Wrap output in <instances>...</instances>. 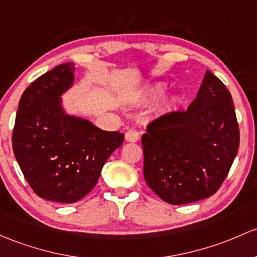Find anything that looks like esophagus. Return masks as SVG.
I'll use <instances>...</instances> for the list:
<instances>
[{
	"label": "esophagus",
	"instance_id": "34e87169",
	"mask_svg": "<svg viewBox=\"0 0 257 257\" xmlns=\"http://www.w3.org/2000/svg\"><path fill=\"white\" fill-rule=\"evenodd\" d=\"M125 140L129 143H136L139 140V133L134 129H129L128 132L125 133Z\"/></svg>",
	"mask_w": 257,
	"mask_h": 257
}]
</instances>
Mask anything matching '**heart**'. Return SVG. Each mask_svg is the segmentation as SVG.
Here are the masks:
<instances>
[{"label":"heart","mask_w":257,"mask_h":257,"mask_svg":"<svg viewBox=\"0 0 257 257\" xmlns=\"http://www.w3.org/2000/svg\"><path fill=\"white\" fill-rule=\"evenodd\" d=\"M165 90H166L165 85L159 83V85L154 86L153 90H151V94H153V97H161L165 93Z\"/></svg>","instance_id":"heart-1"}]
</instances>
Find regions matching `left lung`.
Here are the masks:
<instances>
[{
    "label": "left lung",
    "mask_w": 257,
    "mask_h": 257,
    "mask_svg": "<svg viewBox=\"0 0 257 257\" xmlns=\"http://www.w3.org/2000/svg\"><path fill=\"white\" fill-rule=\"evenodd\" d=\"M239 142L231 94L207 70L187 109L153 120L143 134L145 181L170 204L207 198L225 180Z\"/></svg>",
    "instance_id": "left-lung-1"
}]
</instances>
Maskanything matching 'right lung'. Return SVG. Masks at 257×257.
<instances>
[{"label":"right lung","instance_id":"right-lung-1","mask_svg":"<svg viewBox=\"0 0 257 257\" xmlns=\"http://www.w3.org/2000/svg\"><path fill=\"white\" fill-rule=\"evenodd\" d=\"M75 65L45 72L20 99L12 147L27 182L40 198L75 203L96 186L124 134L106 132L90 120L67 114L61 96L74 85Z\"/></svg>","mask_w":257,"mask_h":257}]
</instances>
